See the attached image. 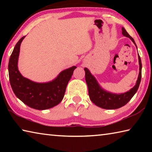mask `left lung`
Here are the masks:
<instances>
[{
  "mask_svg": "<svg viewBox=\"0 0 152 152\" xmlns=\"http://www.w3.org/2000/svg\"><path fill=\"white\" fill-rule=\"evenodd\" d=\"M122 34L125 37H129L135 45L134 39L129 35L124 28L122 27ZM139 64H140V73H139L137 80L136 84L129 91L122 94H113L111 92H107L102 88L99 84L98 83L96 78L90 72L88 68H84L85 71V80L88 88V94L90 99L96 106L105 109H119L125 105L132 99L134 94L137 91L141 78V61L140 56L138 54Z\"/></svg>",
  "mask_w": 152,
  "mask_h": 152,
  "instance_id": "obj_1",
  "label": "left lung"
}]
</instances>
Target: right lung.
Wrapping results in <instances>:
<instances>
[{
    "label": "right lung",
    "instance_id": "right-lung-1",
    "mask_svg": "<svg viewBox=\"0 0 152 152\" xmlns=\"http://www.w3.org/2000/svg\"><path fill=\"white\" fill-rule=\"evenodd\" d=\"M25 36L17 43L9 62L10 84L15 94L23 103L33 109L45 110L56 106L62 101L66 88L76 66L66 69L52 81L38 83L23 76L18 70L20 46Z\"/></svg>",
    "mask_w": 152,
    "mask_h": 152
}]
</instances>
